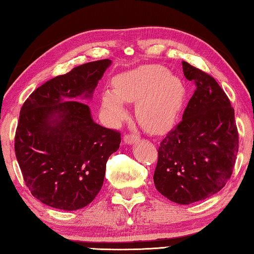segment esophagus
I'll return each mask as SVG.
<instances>
[{
    "label": "esophagus",
    "instance_id": "obj_1",
    "mask_svg": "<svg viewBox=\"0 0 254 254\" xmlns=\"http://www.w3.org/2000/svg\"><path fill=\"white\" fill-rule=\"evenodd\" d=\"M139 136L136 134H127L126 136H124V142H126L127 144H132V143H135L136 141H139Z\"/></svg>",
    "mask_w": 254,
    "mask_h": 254
}]
</instances>
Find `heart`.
Here are the masks:
<instances>
[{"mask_svg": "<svg viewBox=\"0 0 254 254\" xmlns=\"http://www.w3.org/2000/svg\"><path fill=\"white\" fill-rule=\"evenodd\" d=\"M114 90L102 95L104 112L112 121L127 118L124 102H136V116L150 132H159L175 122L185 98V87L166 67L148 64L123 72L113 79Z\"/></svg>", "mask_w": 254, "mask_h": 254, "instance_id": "b5f03b06", "label": "heart"}]
</instances>
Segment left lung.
<instances>
[{
  "label": "left lung",
  "mask_w": 254,
  "mask_h": 254,
  "mask_svg": "<svg viewBox=\"0 0 254 254\" xmlns=\"http://www.w3.org/2000/svg\"><path fill=\"white\" fill-rule=\"evenodd\" d=\"M182 65L195 90L182 121L160 142L154 183L168 200L190 204L214 195L231 179L239 132L234 108L216 80L188 62Z\"/></svg>",
  "instance_id": "1"
}]
</instances>
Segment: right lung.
<instances>
[{"label": "right lung", "mask_w": 254, "mask_h": 254, "mask_svg": "<svg viewBox=\"0 0 254 254\" xmlns=\"http://www.w3.org/2000/svg\"><path fill=\"white\" fill-rule=\"evenodd\" d=\"M111 60L89 62L38 87L23 103L14 151L23 180L40 202L78 210L98 194L121 133L95 123L91 98Z\"/></svg>", "instance_id": "obj_1"}]
</instances>
